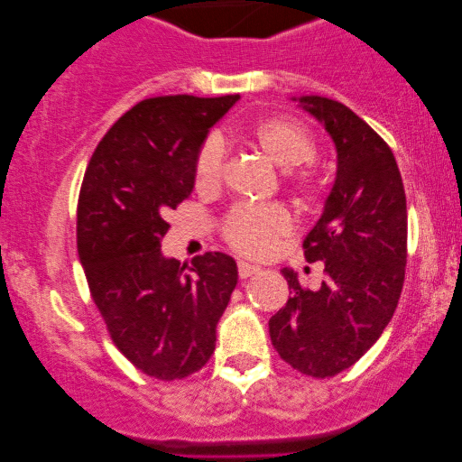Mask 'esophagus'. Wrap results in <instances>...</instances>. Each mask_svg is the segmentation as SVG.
<instances>
[{"instance_id": "34e87169", "label": "esophagus", "mask_w": 462, "mask_h": 462, "mask_svg": "<svg viewBox=\"0 0 462 462\" xmlns=\"http://www.w3.org/2000/svg\"><path fill=\"white\" fill-rule=\"evenodd\" d=\"M258 271H261V267H256V264H250L245 261L237 263V273H239V277H242V280H248V277L258 273Z\"/></svg>"}]
</instances>
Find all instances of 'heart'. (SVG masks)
Returning <instances> with one entry per match:
<instances>
[{
    "instance_id": "obj_1",
    "label": "heart",
    "mask_w": 462,
    "mask_h": 462,
    "mask_svg": "<svg viewBox=\"0 0 462 462\" xmlns=\"http://www.w3.org/2000/svg\"><path fill=\"white\" fill-rule=\"evenodd\" d=\"M250 141L275 166L292 170L315 157V141L305 125L290 117H267L252 125ZM226 149L220 138L212 136L201 144L195 160V187L199 191H217L223 182ZM290 185L300 195L315 191L309 174H290ZM223 237L233 250L248 256H264L275 242L292 229V217L280 204H239L223 218Z\"/></svg>"
}]
</instances>
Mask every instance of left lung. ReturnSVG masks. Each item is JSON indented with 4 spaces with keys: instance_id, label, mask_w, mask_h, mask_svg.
I'll return each mask as SVG.
<instances>
[{
    "instance_id": "8db88e82",
    "label": "left lung",
    "mask_w": 462,
    "mask_h": 462,
    "mask_svg": "<svg viewBox=\"0 0 462 462\" xmlns=\"http://www.w3.org/2000/svg\"><path fill=\"white\" fill-rule=\"evenodd\" d=\"M299 103L337 147V180L302 242L309 263L326 264V280L309 290L283 269L290 299L269 319V334L283 362L326 378L351 368L393 318L406 275L408 210L393 151L362 117L332 98Z\"/></svg>"
}]
</instances>
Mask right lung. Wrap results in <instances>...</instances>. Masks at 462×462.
Segmentation results:
<instances>
[{
    "label": "right lung",
    "mask_w": 462,
    "mask_h": 462,
    "mask_svg": "<svg viewBox=\"0 0 462 462\" xmlns=\"http://www.w3.org/2000/svg\"><path fill=\"white\" fill-rule=\"evenodd\" d=\"M237 100H141L98 143L81 182L78 252L92 300L117 349L160 381L204 368L237 283L223 252L195 256L191 267L162 254L166 217L193 191L201 144Z\"/></svg>",
    "instance_id": "add662e5"
}]
</instances>
